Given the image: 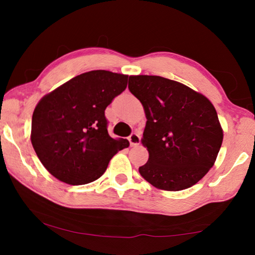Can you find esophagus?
I'll use <instances>...</instances> for the list:
<instances>
[{
    "label": "esophagus",
    "instance_id": "esophagus-1",
    "mask_svg": "<svg viewBox=\"0 0 255 255\" xmlns=\"http://www.w3.org/2000/svg\"><path fill=\"white\" fill-rule=\"evenodd\" d=\"M129 143H130V146H136V145H139L140 143V136L139 133L137 132H132L130 136H129Z\"/></svg>",
    "mask_w": 255,
    "mask_h": 255
}]
</instances>
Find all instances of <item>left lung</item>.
<instances>
[{"label": "left lung", "instance_id": "left-lung-1", "mask_svg": "<svg viewBox=\"0 0 255 255\" xmlns=\"http://www.w3.org/2000/svg\"><path fill=\"white\" fill-rule=\"evenodd\" d=\"M128 89L144 107L148 161L139 173L154 187L180 191L207 174L223 143L217 112L208 99L162 76H129Z\"/></svg>", "mask_w": 255, "mask_h": 255}]
</instances>
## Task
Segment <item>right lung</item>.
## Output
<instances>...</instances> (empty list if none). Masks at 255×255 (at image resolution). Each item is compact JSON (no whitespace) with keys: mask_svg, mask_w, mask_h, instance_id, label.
I'll use <instances>...</instances> for the list:
<instances>
[{"mask_svg":"<svg viewBox=\"0 0 255 255\" xmlns=\"http://www.w3.org/2000/svg\"><path fill=\"white\" fill-rule=\"evenodd\" d=\"M128 76L91 71L73 77L38 103L31 143L47 171L63 182L80 185L105 173L111 157L129 146L108 133L105 110L127 88Z\"/></svg>","mask_w":255,"mask_h":255,"instance_id":"add662e5","label":"right lung"}]
</instances>
